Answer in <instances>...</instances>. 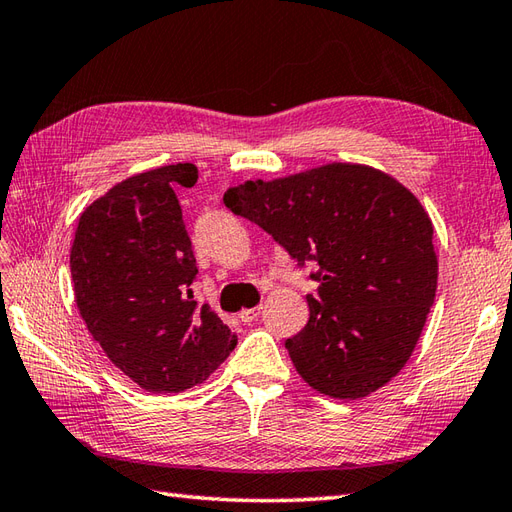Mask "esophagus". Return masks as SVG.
<instances>
[{
    "mask_svg": "<svg viewBox=\"0 0 512 512\" xmlns=\"http://www.w3.org/2000/svg\"><path fill=\"white\" fill-rule=\"evenodd\" d=\"M260 309H263V306H254V309H243L241 313H238V317H241V322L249 324V322H254L256 317L260 315Z\"/></svg>",
    "mask_w": 512,
    "mask_h": 512,
    "instance_id": "1",
    "label": "esophagus"
}]
</instances>
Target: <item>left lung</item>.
I'll list each match as a JSON object with an SVG mask.
<instances>
[{
    "label": "left lung",
    "instance_id": "1",
    "mask_svg": "<svg viewBox=\"0 0 512 512\" xmlns=\"http://www.w3.org/2000/svg\"><path fill=\"white\" fill-rule=\"evenodd\" d=\"M298 260L313 265L309 322L285 346L300 377L333 399L383 388L412 357L436 298L434 225L394 177L326 164L223 195Z\"/></svg>",
    "mask_w": 512,
    "mask_h": 512
}]
</instances>
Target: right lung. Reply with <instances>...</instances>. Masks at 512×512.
Returning a JSON list of instances; mask_svg holds the SVG:
<instances>
[{
	"label": "right lung",
	"instance_id": "add662e5",
	"mask_svg": "<svg viewBox=\"0 0 512 512\" xmlns=\"http://www.w3.org/2000/svg\"><path fill=\"white\" fill-rule=\"evenodd\" d=\"M195 184L192 164L120 181L85 208L70 254L87 331L113 366L153 394L203 383L238 339L208 304L192 300L199 269L175 188Z\"/></svg>",
	"mask_w": 512,
	"mask_h": 512
}]
</instances>
